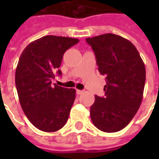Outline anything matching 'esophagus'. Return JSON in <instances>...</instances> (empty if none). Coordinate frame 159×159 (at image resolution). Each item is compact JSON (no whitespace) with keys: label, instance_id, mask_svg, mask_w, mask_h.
I'll list each match as a JSON object with an SVG mask.
<instances>
[{"label":"esophagus","instance_id":"1","mask_svg":"<svg viewBox=\"0 0 159 159\" xmlns=\"http://www.w3.org/2000/svg\"><path fill=\"white\" fill-rule=\"evenodd\" d=\"M84 93V90H79V89L76 90V93H77V94H82V93Z\"/></svg>","mask_w":159,"mask_h":159}]
</instances>
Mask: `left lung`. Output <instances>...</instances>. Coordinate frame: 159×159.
Here are the masks:
<instances>
[{
    "label": "left lung",
    "instance_id": "obj_1",
    "mask_svg": "<svg viewBox=\"0 0 159 159\" xmlns=\"http://www.w3.org/2000/svg\"><path fill=\"white\" fill-rule=\"evenodd\" d=\"M93 48L99 71L107 76L105 97L95 95L90 107L93 125L103 132L123 129L139 110L146 82V68L136 48L111 33L87 38Z\"/></svg>",
    "mask_w": 159,
    "mask_h": 159
}]
</instances>
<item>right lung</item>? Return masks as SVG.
Wrapping results in <instances>:
<instances>
[{
	"instance_id": "add662e5",
	"label": "right lung",
	"mask_w": 159,
	"mask_h": 159,
	"mask_svg": "<svg viewBox=\"0 0 159 159\" xmlns=\"http://www.w3.org/2000/svg\"><path fill=\"white\" fill-rule=\"evenodd\" d=\"M79 40L45 36L30 42L20 55L15 72L19 100L24 112L34 126L44 132L64 127L76 98V90L52 84L63 55Z\"/></svg>"
}]
</instances>
